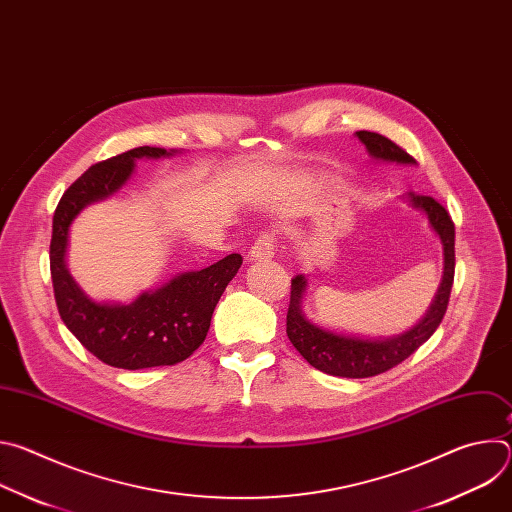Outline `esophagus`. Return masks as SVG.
<instances>
[{"label": "esophagus", "instance_id": "esophagus-1", "mask_svg": "<svg viewBox=\"0 0 512 512\" xmlns=\"http://www.w3.org/2000/svg\"><path fill=\"white\" fill-rule=\"evenodd\" d=\"M275 255V241L271 235H259L257 241L249 249V259L251 261H263L271 259Z\"/></svg>", "mask_w": 512, "mask_h": 512}]
</instances>
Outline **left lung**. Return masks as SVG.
Wrapping results in <instances>:
<instances>
[{
    "instance_id": "left-lung-1",
    "label": "left lung",
    "mask_w": 512,
    "mask_h": 512,
    "mask_svg": "<svg viewBox=\"0 0 512 512\" xmlns=\"http://www.w3.org/2000/svg\"><path fill=\"white\" fill-rule=\"evenodd\" d=\"M356 137L364 143L369 156H373L375 160L409 164V166L415 164V160L405 150H401L397 143H393L389 137L381 133L356 131ZM405 198L411 208L425 212L431 229L435 231L437 237H440L444 247L442 283L437 287V294L427 314L411 330L391 338H360V336H346V334L326 330L304 316L302 300L306 296L308 279L304 275H296L291 279V296H289V310H287V338L314 369L326 375L346 377V379H367V377L381 375L397 367V364L403 362L405 358H409L444 320V314L450 302L452 283H454L456 229L448 210L431 196H419L415 192H407Z\"/></svg>"
}]
</instances>
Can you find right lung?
<instances>
[{
    "mask_svg": "<svg viewBox=\"0 0 512 512\" xmlns=\"http://www.w3.org/2000/svg\"><path fill=\"white\" fill-rule=\"evenodd\" d=\"M172 154L143 145L99 162L68 186L54 212L50 273L58 314L91 354L115 369L137 371L186 360L204 342L212 312L243 263L239 253H231L206 269L176 275L156 291H143L127 306L91 300L68 273L66 245L75 216L115 194L131 178L135 160Z\"/></svg>",
    "mask_w": 512,
    "mask_h": 512,
    "instance_id": "right-lung-1",
    "label": "right lung"
}]
</instances>
